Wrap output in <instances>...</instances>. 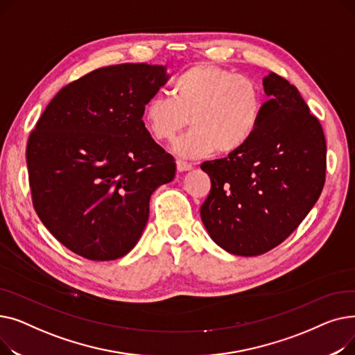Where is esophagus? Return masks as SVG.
Segmentation results:
<instances>
[{"label": "esophagus", "instance_id": "1", "mask_svg": "<svg viewBox=\"0 0 355 355\" xmlns=\"http://www.w3.org/2000/svg\"><path fill=\"white\" fill-rule=\"evenodd\" d=\"M177 170L180 171V173H184V171H190L191 168H193V165L190 164V162H185V161H182V159H177Z\"/></svg>", "mask_w": 355, "mask_h": 355}]
</instances>
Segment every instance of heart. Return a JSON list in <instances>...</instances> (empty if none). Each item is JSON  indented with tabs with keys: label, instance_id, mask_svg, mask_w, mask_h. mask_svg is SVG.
Returning a JSON list of instances; mask_svg holds the SVG:
<instances>
[{
	"label": "heart",
	"instance_id": "1",
	"mask_svg": "<svg viewBox=\"0 0 355 355\" xmlns=\"http://www.w3.org/2000/svg\"><path fill=\"white\" fill-rule=\"evenodd\" d=\"M173 98L158 93L148 101L144 121L159 142L181 137L175 151L189 158L229 154L253 135L263 109L262 92L252 79L214 63H197L185 69L173 83Z\"/></svg>",
	"mask_w": 355,
	"mask_h": 355
}]
</instances>
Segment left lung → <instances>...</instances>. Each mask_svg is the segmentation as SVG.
Instances as JSON below:
<instances>
[{
    "mask_svg": "<svg viewBox=\"0 0 355 355\" xmlns=\"http://www.w3.org/2000/svg\"><path fill=\"white\" fill-rule=\"evenodd\" d=\"M269 101L249 141L201 170L211 190L200 209L216 243L239 256L263 254L302 223L325 184L324 130L286 79H263Z\"/></svg>",
    "mask_w": 355,
    "mask_h": 355,
    "instance_id": "left-lung-1",
    "label": "left lung"
}]
</instances>
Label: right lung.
I'll list each match as a JSON object with an SVG mask.
<instances>
[{
  "mask_svg": "<svg viewBox=\"0 0 355 355\" xmlns=\"http://www.w3.org/2000/svg\"><path fill=\"white\" fill-rule=\"evenodd\" d=\"M166 79L157 64L96 69L60 89L31 130L26 158L34 210L73 253L89 260L129 253L151 194L173 181L174 158L142 121Z\"/></svg>",
  "mask_w": 355,
  "mask_h": 355,
  "instance_id": "add662e5",
  "label": "right lung"
}]
</instances>
